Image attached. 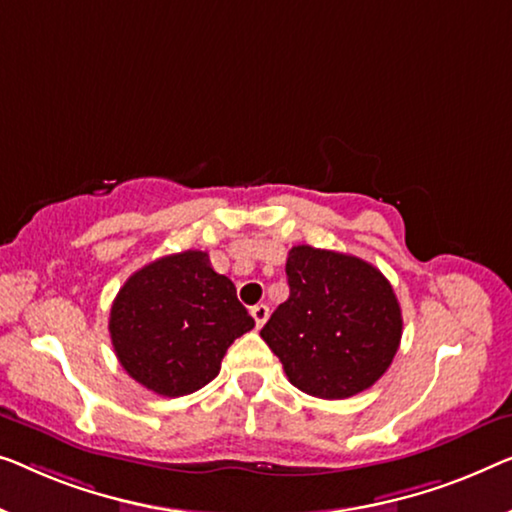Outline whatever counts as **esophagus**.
<instances>
[{
    "mask_svg": "<svg viewBox=\"0 0 512 512\" xmlns=\"http://www.w3.org/2000/svg\"><path fill=\"white\" fill-rule=\"evenodd\" d=\"M251 316H254V321H256V328H263L265 325V321H268V316H270V309H268V305H254L251 307Z\"/></svg>",
    "mask_w": 512,
    "mask_h": 512,
    "instance_id": "1",
    "label": "esophagus"
}]
</instances>
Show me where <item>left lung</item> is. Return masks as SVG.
<instances>
[{
    "mask_svg": "<svg viewBox=\"0 0 512 512\" xmlns=\"http://www.w3.org/2000/svg\"><path fill=\"white\" fill-rule=\"evenodd\" d=\"M288 295L261 337L295 388L346 399L372 388L395 358L402 309L372 263L298 244L286 261Z\"/></svg>",
    "mask_w": 512,
    "mask_h": 512,
    "instance_id": "obj_1",
    "label": "left lung"
}]
</instances>
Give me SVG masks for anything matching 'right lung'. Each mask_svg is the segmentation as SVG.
Returning a JSON list of instances; mask_svg holds the SVG:
<instances>
[{
	"label": "right lung",
	"mask_w": 512,
	"mask_h": 512,
	"mask_svg": "<svg viewBox=\"0 0 512 512\" xmlns=\"http://www.w3.org/2000/svg\"><path fill=\"white\" fill-rule=\"evenodd\" d=\"M254 328L233 281L205 251L159 258L124 281L110 307V339L133 381L161 397L201 390L235 339Z\"/></svg>",
	"instance_id": "add662e5"
}]
</instances>
